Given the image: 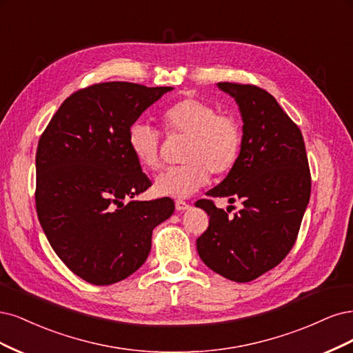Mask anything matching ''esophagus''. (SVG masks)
Returning <instances> with one entry per match:
<instances>
[{
    "label": "esophagus",
    "mask_w": 353,
    "mask_h": 353,
    "mask_svg": "<svg viewBox=\"0 0 353 353\" xmlns=\"http://www.w3.org/2000/svg\"><path fill=\"white\" fill-rule=\"evenodd\" d=\"M189 208H190V205H189V203H186L185 201H181V199L176 201V210L177 211H186Z\"/></svg>",
    "instance_id": "34e87169"
}]
</instances>
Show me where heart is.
Returning <instances> with one entry per match:
<instances>
[{
  "instance_id": "b5f03b06",
  "label": "heart",
  "mask_w": 353,
  "mask_h": 353,
  "mask_svg": "<svg viewBox=\"0 0 353 353\" xmlns=\"http://www.w3.org/2000/svg\"><path fill=\"white\" fill-rule=\"evenodd\" d=\"M161 123L168 134H183L188 141L181 155L186 164L157 176L154 190L158 195L188 198L208 183L210 172L224 174L236 164L242 143L241 126L210 102L186 97L164 110ZM128 146L142 168H160L161 136L157 129L134 123L128 133Z\"/></svg>"
}]
</instances>
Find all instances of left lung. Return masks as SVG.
Returning a JSON list of instances; mask_svg holds the SVG:
<instances>
[{
  "instance_id": "1",
  "label": "left lung",
  "mask_w": 353,
  "mask_h": 353,
  "mask_svg": "<svg viewBox=\"0 0 353 353\" xmlns=\"http://www.w3.org/2000/svg\"><path fill=\"white\" fill-rule=\"evenodd\" d=\"M217 86L236 101L243 134L236 164L207 195L241 199L243 207L230 217L211 199L198 201L210 225L196 249L217 274L246 283L290 252L310 202L311 174L302 133L274 97L254 85Z\"/></svg>"
}]
</instances>
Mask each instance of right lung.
Wrapping results in <instances>:
<instances>
[{"label":"right lung","instance_id":"right-lung-1","mask_svg":"<svg viewBox=\"0 0 353 353\" xmlns=\"http://www.w3.org/2000/svg\"><path fill=\"white\" fill-rule=\"evenodd\" d=\"M172 86L105 82L67 98L37 151V211L54 252L97 286L121 281L150 255L174 202L133 199L151 186L129 146L142 112Z\"/></svg>","mask_w":353,"mask_h":353}]
</instances>
